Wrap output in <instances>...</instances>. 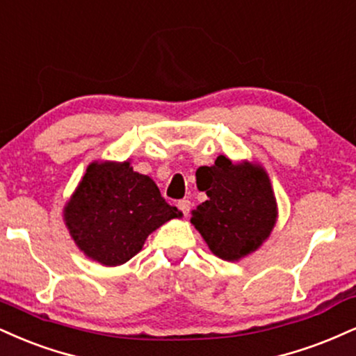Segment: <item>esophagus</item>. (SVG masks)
I'll list each match as a JSON object with an SVG mask.
<instances>
[{"mask_svg": "<svg viewBox=\"0 0 356 356\" xmlns=\"http://www.w3.org/2000/svg\"><path fill=\"white\" fill-rule=\"evenodd\" d=\"M177 207H179V211H181L184 216H189V212H191V207H192V204H191V200H187V199H182V200H179V204H177Z\"/></svg>", "mask_w": 356, "mask_h": 356, "instance_id": "34e87169", "label": "esophagus"}]
</instances>
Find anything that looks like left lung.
<instances>
[{"label":"left lung","mask_w":356,"mask_h":356,"mask_svg":"<svg viewBox=\"0 0 356 356\" xmlns=\"http://www.w3.org/2000/svg\"><path fill=\"white\" fill-rule=\"evenodd\" d=\"M200 191L209 199L197 205L191 224L213 255L238 262L270 237L278 217L277 199L259 162H232L219 156L204 169Z\"/></svg>","instance_id":"left-lung-1"}]
</instances>
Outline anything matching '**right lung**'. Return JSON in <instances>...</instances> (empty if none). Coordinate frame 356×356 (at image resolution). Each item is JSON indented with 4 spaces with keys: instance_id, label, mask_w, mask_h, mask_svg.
I'll return each instance as SVG.
<instances>
[{
    "instance_id": "right-lung-1",
    "label": "right lung",
    "mask_w": 356,
    "mask_h": 356,
    "mask_svg": "<svg viewBox=\"0 0 356 356\" xmlns=\"http://www.w3.org/2000/svg\"><path fill=\"white\" fill-rule=\"evenodd\" d=\"M71 238L88 259L118 267L143 250L149 234L182 212L165 202L131 161H94L63 209Z\"/></svg>"
}]
</instances>
